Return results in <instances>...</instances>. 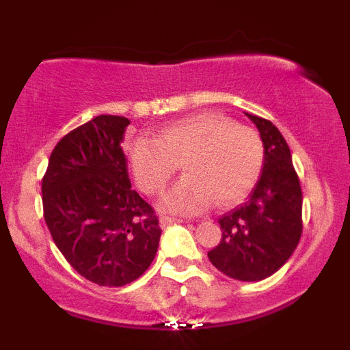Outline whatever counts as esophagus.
<instances>
[{
    "label": "esophagus",
    "mask_w": 350,
    "mask_h": 350,
    "mask_svg": "<svg viewBox=\"0 0 350 350\" xmlns=\"http://www.w3.org/2000/svg\"><path fill=\"white\" fill-rule=\"evenodd\" d=\"M183 222H184L183 219H174V217H167V215L159 217V226L161 227H167L171 226V224H183Z\"/></svg>",
    "instance_id": "1"
}]
</instances>
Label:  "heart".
Returning a JSON list of instances; mask_svg holds the SVG:
<instances>
[{
    "label": "heart",
    "instance_id": "obj_1",
    "mask_svg": "<svg viewBox=\"0 0 350 350\" xmlns=\"http://www.w3.org/2000/svg\"><path fill=\"white\" fill-rule=\"evenodd\" d=\"M128 163L150 196L161 192L183 164L186 176L163 196L161 207L199 214L214 200L219 207L235 206L252 191L263 167V143L252 128L206 111L164 124L158 139L136 136Z\"/></svg>",
    "mask_w": 350,
    "mask_h": 350
}]
</instances>
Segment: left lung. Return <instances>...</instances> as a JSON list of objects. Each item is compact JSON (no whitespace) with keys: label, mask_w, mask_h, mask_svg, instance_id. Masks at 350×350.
Wrapping results in <instances>:
<instances>
[{"label":"left lung","mask_w":350,"mask_h":350,"mask_svg":"<svg viewBox=\"0 0 350 350\" xmlns=\"http://www.w3.org/2000/svg\"><path fill=\"white\" fill-rule=\"evenodd\" d=\"M263 143V170L243 206L219 219L222 239L208 260L219 271L239 281L271 276L290 260L303 232V194L291 151L278 128L245 113Z\"/></svg>","instance_id":"1"}]
</instances>
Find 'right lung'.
Instances as JSON below:
<instances>
[{
    "instance_id": "add662e5",
    "label": "right lung",
    "mask_w": 350,
    "mask_h": 350,
    "mask_svg": "<svg viewBox=\"0 0 350 350\" xmlns=\"http://www.w3.org/2000/svg\"><path fill=\"white\" fill-rule=\"evenodd\" d=\"M130 120L98 115L64 136L42 179L44 219L79 275L100 286H124L158 252V217L131 189L122 148Z\"/></svg>"
}]
</instances>
